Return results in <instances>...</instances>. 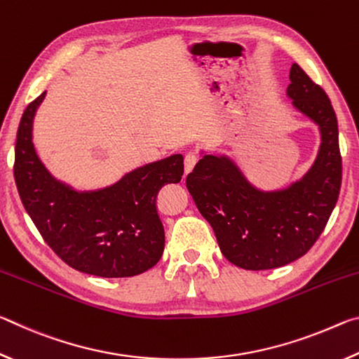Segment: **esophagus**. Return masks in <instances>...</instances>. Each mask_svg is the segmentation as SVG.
Here are the masks:
<instances>
[{"instance_id": "34e87169", "label": "esophagus", "mask_w": 359, "mask_h": 359, "mask_svg": "<svg viewBox=\"0 0 359 359\" xmlns=\"http://www.w3.org/2000/svg\"><path fill=\"white\" fill-rule=\"evenodd\" d=\"M199 161V156L196 154H187L185 155V172H191V169L196 166V163Z\"/></svg>"}]
</instances>
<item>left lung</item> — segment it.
<instances>
[{"mask_svg": "<svg viewBox=\"0 0 359 359\" xmlns=\"http://www.w3.org/2000/svg\"><path fill=\"white\" fill-rule=\"evenodd\" d=\"M288 96L321 130L320 154L306 177L287 190L263 193L228 158L205 155L187 175V188L210 223L223 257L248 271L274 269L311 250L323 233L342 184L337 117L325 90L299 65L290 71Z\"/></svg>", "mask_w": 359, "mask_h": 359, "instance_id": "8db88e82", "label": "left lung"}]
</instances>
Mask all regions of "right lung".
Here are the masks:
<instances>
[{
  "mask_svg": "<svg viewBox=\"0 0 359 359\" xmlns=\"http://www.w3.org/2000/svg\"><path fill=\"white\" fill-rule=\"evenodd\" d=\"M44 95L27 106L17 130L14 177L28 215L72 269L106 278L142 274L165 250L156 194L180 182L184 156L150 163L104 190L72 191L46 171L33 147V117Z\"/></svg>",
  "mask_w": 359,
  "mask_h": 359,
  "instance_id": "obj_1",
  "label": "right lung"
}]
</instances>
